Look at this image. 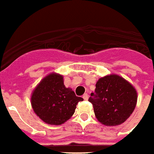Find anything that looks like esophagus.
<instances>
[{
  "label": "esophagus",
  "mask_w": 154,
  "mask_h": 154,
  "mask_svg": "<svg viewBox=\"0 0 154 154\" xmlns=\"http://www.w3.org/2000/svg\"><path fill=\"white\" fill-rule=\"evenodd\" d=\"M83 98L85 99V100H88V94H85L83 95Z\"/></svg>",
  "instance_id": "34e87169"
}]
</instances>
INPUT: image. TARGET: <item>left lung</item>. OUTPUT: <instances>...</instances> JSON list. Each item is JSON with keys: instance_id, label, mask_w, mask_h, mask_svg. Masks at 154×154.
I'll use <instances>...</instances> for the list:
<instances>
[{"instance_id": "1", "label": "left lung", "mask_w": 154, "mask_h": 154, "mask_svg": "<svg viewBox=\"0 0 154 154\" xmlns=\"http://www.w3.org/2000/svg\"><path fill=\"white\" fill-rule=\"evenodd\" d=\"M88 101L97 121L107 126L122 124L134 112L137 92L133 85L117 75L100 78Z\"/></svg>"}]
</instances>
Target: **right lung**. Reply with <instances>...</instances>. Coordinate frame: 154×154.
<instances>
[{
    "label": "right lung",
    "mask_w": 154,
    "mask_h": 154,
    "mask_svg": "<svg viewBox=\"0 0 154 154\" xmlns=\"http://www.w3.org/2000/svg\"><path fill=\"white\" fill-rule=\"evenodd\" d=\"M84 99L64 85L63 76L51 73L37 85L32 92L31 104L36 115L46 123L61 125L69 120L76 105Z\"/></svg>",
    "instance_id": "add662e5"
}]
</instances>
